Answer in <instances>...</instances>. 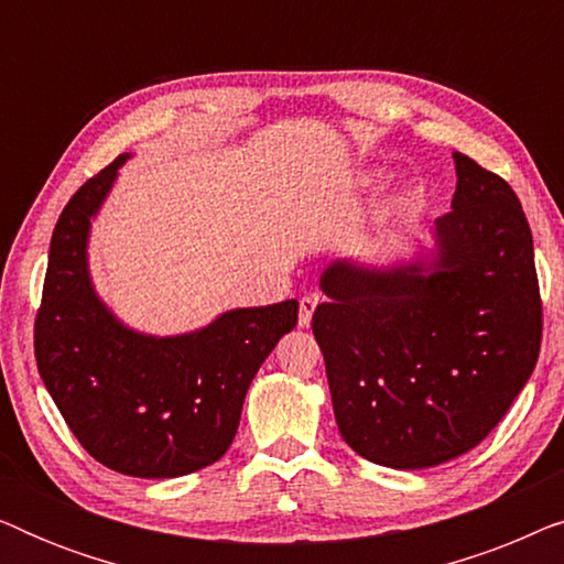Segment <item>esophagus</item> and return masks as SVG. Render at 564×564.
<instances>
[{
    "mask_svg": "<svg viewBox=\"0 0 564 564\" xmlns=\"http://www.w3.org/2000/svg\"><path fill=\"white\" fill-rule=\"evenodd\" d=\"M315 305H318V297L315 295H305L303 300H300V315H297V323L303 328L311 326L313 321V313H315Z\"/></svg>",
    "mask_w": 564,
    "mask_h": 564,
    "instance_id": "esophagus-1",
    "label": "esophagus"
}]
</instances>
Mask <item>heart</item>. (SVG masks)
<instances>
[{
  "label": "heart",
  "instance_id": "obj_1",
  "mask_svg": "<svg viewBox=\"0 0 564 564\" xmlns=\"http://www.w3.org/2000/svg\"><path fill=\"white\" fill-rule=\"evenodd\" d=\"M367 182H372V176H367Z\"/></svg>",
  "mask_w": 564,
  "mask_h": 564
}]
</instances>
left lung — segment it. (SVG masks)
Masks as SVG:
<instances>
[{
  "instance_id": "obj_1",
  "label": "left lung",
  "mask_w": 564,
  "mask_h": 564,
  "mask_svg": "<svg viewBox=\"0 0 564 564\" xmlns=\"http://www.w3.org/2000/svg\"><path fill=\"white\" fill-rule=\"evenodd\" d=\"M457 192L436 218L434 272L336 261L313 313L338 431L395 469L449 462L482 442L534 372L542 295L534 241L503 176L454 153Z\"/></svg>"
}]
</instances>
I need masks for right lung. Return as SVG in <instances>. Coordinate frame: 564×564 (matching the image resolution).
Masks as SVG:
<instances>
[{
    "mask_svg": "<svg viewBox=\"0 0 564 564\" xmlns=\"http://www.w3.org/2000/svg\"><path fill=\"white\" fill-rule=\"evenodd\" d=\"M126 159L89 176L53 228L35 361L72 434L99 465L130 477H180L228 452L253 375L295 328L297 300L223 313L174 338L120 326L91 290L87 234Z\"/></svg>",
    "mask_w": 564,
    "mask_h": 564,
    "instance_id": "right-lung-1",
    "label": "right lung"
}]
</instances>
